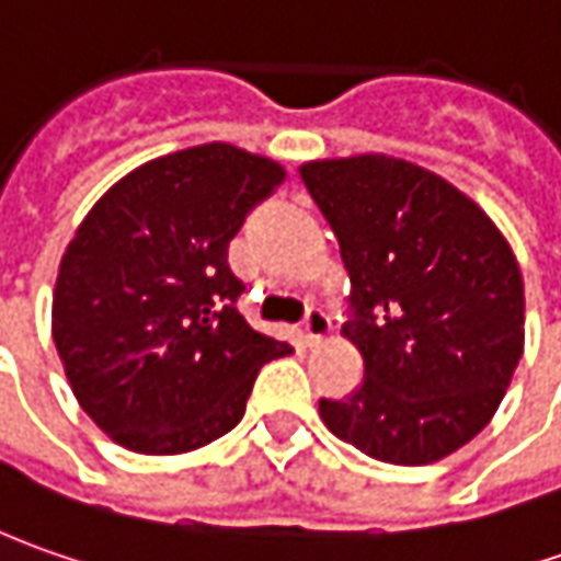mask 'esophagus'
<instances>
[{
    "label": "esophagus",
    "mask_w": 561,
    "mask_h": 561,
    "mask_svg": "<svg viewBox=\"0 0 561 561\" xmlns=\"http://www.w3.org/2000/svg\"><path fill=\"white\" fill-rule=\"evenodd\" d=\"M332 332V322H329V317L319 310V307H310L307 310V317H304V322H300V335H304V341L307 344H319V341L325 339Z\"/></svg>",
    "instance_id": "esophagus-1"
}]
</instances>
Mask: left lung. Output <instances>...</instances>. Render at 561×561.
I'll return each instance as SVG.
<instances>
[{
	"mask_svg": "<svg viewBox=\"0 0 561 561\" xmlns=\"http://www.w3.org/2000/svg\"><path fill=\"white\" fill-rule=\"evenodd\" d=\"M300 180L351 279L344 335L363 381L319 400L329 432L391 466H428L496 413L525 347V285L491 217L388 154L310 161Z\"/></svg>",
	"mask_w": 561,
	"mask_h": 561,
	"instance_id": "obj_1",
	"label": "left lung"
}]
</instances>
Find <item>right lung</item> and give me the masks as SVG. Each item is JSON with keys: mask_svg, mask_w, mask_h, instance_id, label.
Here are the masks:
<instances>
[{"mask_svg": "<svg viewBox=\"0 0 561 561\" xmlns=\"http://www.w3.org/2000/svg\"><path fill=\"white\" fill-rule=\"evenodd\" d=\"M285 170L226 142L185 148L111 185L61 257L51 339L89 419L148 456L232 432L263 363L291 344L251 329L226 251Z\"/></svg>", "mask_w": 561, "mask_h": 561, "instance_id": "add662e5", "label": "right lung"}]
</instances>
